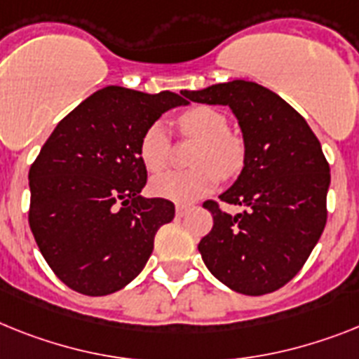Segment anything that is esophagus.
I'll use <instances>...</instances> for the list:
<instances>
[{
  "mask_svg": "<svg viewBox=\"0 0 359 359\" xmlns=\"http://www.w3.org/2000/svg\"><path fill=\"white\" fill-rule=\"evenodd\" d=\"M189 210H191V206H188V204H177V217L188 215Z\"/></svg>",
  "mask_w": 359,
  "mask_h": 359,
  "instance_id": "obj_1",
  "label": "esophagus"
}]
</instances>
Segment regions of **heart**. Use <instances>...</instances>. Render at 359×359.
Returning a JSON list of instances; mask_svg holds the SVG:
<instances>
[{
    "label": "heart",
    "mask_w": 359,
    "mask_h": 359,
    "mask_svg": "<svg viewBox=\"0 0 359 359\" xmlns=\"http://www.w3.org/2000/svg\"><path fill=\"white\" fill-rule=\"evenodd\" d=\"M177 128L184 138H197L198 146L191 156L195 168L186 171H168L151 180L156 197L173 203H195L212 194L219 177L230 179L245 164V146L241 138L228 133V118L212 105H194L177 116ZM170 129L164 122H153L146 128L138 142V155L147 171L161 173L171 161Z\"/></svg>",
    "instance_id": "b5f03b06"
}]
</instances>
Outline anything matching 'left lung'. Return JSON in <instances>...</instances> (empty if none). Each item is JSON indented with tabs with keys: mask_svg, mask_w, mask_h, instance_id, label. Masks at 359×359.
<instances>
[{
	"mask_svg": "<svg viewBox=\"0 0 359 359\" xmlns=\"http://www.w3.org/2000/svg\"><path fill=\"white\" fill-rule=\"evenodd\" d=\"M191 102L228 105L245 138V168L221 201L245 210L213 215L198 243L208 270L231 290L263 296L285 287L306 263L327 224L330 168L306 120L281 96L255 82L233 80L201 91Z\"/></svg>",
	"mask_w": 359,
	"mask_h": 359,
	"instance_id": "obj_1",
	"label": "left lung"
}]
</instances>
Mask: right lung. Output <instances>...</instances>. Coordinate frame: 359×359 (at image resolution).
Segmentation results:
<instances>
[{"mask_svg":"<svg viewBox=\"0 0 359 359\" xmlns=\"http://www.w3.org/2000/svg\"><path fill=\"white\" fill-rule=\"evenodd\" d=\"M180 95L109 86L56 126L29 171V224L60 281L83 296H107L146 266L155 233L173 221L168 198H144L138 142Z\"/></svg>","mask_w":359,"mask_h":359,"instance_id":"1","label":"right lung"}]
</instances>
